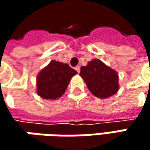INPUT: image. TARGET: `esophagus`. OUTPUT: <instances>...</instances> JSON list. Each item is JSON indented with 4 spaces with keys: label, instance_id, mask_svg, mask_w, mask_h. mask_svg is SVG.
Returning a JSON list of instances; mask_svg holds the SVG:
<instances>
[{
    "label": "esophagus",
    "instance_id": "34e87169",
    "mask_svg": "<svg viewBox=\"0 0 150 150\" xmlns=\"http://www.w3.org/2000/svg\"><path fill=\"white\" fill-rule=\"evenodd\" d=\"M75 70H76L78 73H80V66H76V67H75Z\"/></svg>",
    "mask_w": 150,
    "mask_h": 150
}]
</instances>
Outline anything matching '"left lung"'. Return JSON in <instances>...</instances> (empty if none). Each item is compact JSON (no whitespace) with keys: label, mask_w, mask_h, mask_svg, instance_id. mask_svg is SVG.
I'll return each instance as SVG.
<instances>
[{"label":"left lung","mask_w":150,"mask_h":150,"mask_svg":"<svg viewBox=\"0 0 150 150\" xmlns=\"http://www.w3.org/2000/svg\"><path fill=\"white\" fill-rule=\"evenodd\" d=\"M80 75L89 91L98 98H108L119 89L118 74L98 59H94L87 66L81 67Z\"/></svg>","instance_id":"obj_1"}]
</instances>
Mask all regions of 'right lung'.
I'll return each instance as SVG.
<instances>
[{"label":"right lung","mask_w":150,"mask_h":150,"mask_svg":"<svg viewBox=\"0 0 150 150\" xmlns=\"http://www.w3.org/2000/svg\"><path fill=\"white\" fill-rule=\"evenodd\" d=\"M77 72L68 64L52 61L37 75V94L46 100L61 97Z\"/></svg>","instance_id":"1"}]
</instances>
